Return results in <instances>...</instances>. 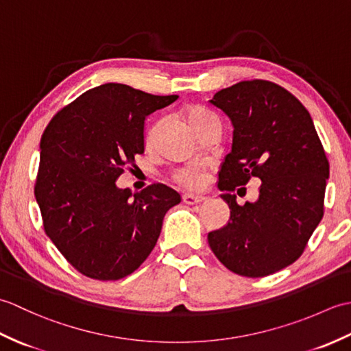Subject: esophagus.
<instances>
[{"instance_id": "esophagus-1", "label": "esophagus", "mask_w": 351, "mask_h": 351, "mask_svg": "<svg viewBox=\"0 0 351 351\" xmlns=\"http://www.w3.org/2000/svg\"><path fill=\"white\" fill-rule=\"evenodd\" d=\"M182 200H184V204H187V205H197V204H200V202H204L205 197H204V196L190 195V193H187V195L182 196Z\"/></svg>"}]
</instances>
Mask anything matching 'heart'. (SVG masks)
I'll return each mask as SVG.
<instances>
[{"label":"heart","mask_w":351,"mask_h":351,"mask_svg":"<svg viewBox=\"0 0 351 351\" xmlns=\"http://www.w3.org/2000/svg\"><path fill=\"white\" fill-rule=\"evenodd\" d=\"M185 119H187L189 125L195 130L196 134L205 128L210 123H219L217 119L210 111L205 108H190L187 113H185ZM158 130V125H154L151 130L146 134V145H151L155 137V132ZM173 181L180 184L181 187L187 190H197L204 185L205 182V171L202 166H197V164H189V166L178 169L173 173Z\"/></svg>","instance_id":"heart-1"}]
</instances>
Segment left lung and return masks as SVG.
Segmentation results:
<instances>
[{
    "label": "left lung",
    "instance_id": "8db88e82",
    "mask_svg": "<svg viewBox=\"0 0 351 351\" xmlns=\"http://www.w3.org/2000/svg\"><path fill=\"white\" fill-rule=\"evenodd\" d=\"M210 102L230 119L234 140L219 171L230 219L208 243L230 271L264 278L299 259L322 221L329 161L309 111L279 84L240 81ZM252 177L260 197L238 206L230 193Z\"/></svg>",
    "mask_w": 351,
    "mask_h": 351
}]
</instances>
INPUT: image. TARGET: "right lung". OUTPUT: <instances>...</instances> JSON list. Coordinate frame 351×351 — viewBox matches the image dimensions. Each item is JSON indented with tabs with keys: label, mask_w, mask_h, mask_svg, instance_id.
<instances>
[{
	"label": "right lung",
	"mask_w": 351,
	"mask_h": 351,
	"mask_svg": "<svg viewBox=\"0 0 351 351\" xmlns=\"http://www.w3.org/2000/svg\"><path fill=\"white\" fill-rule=\"evenodd\" d=\"M178 95L107 83L51 119L40 138L34 196L45 232L66 261L96 280H119L145 263L162 219L181 202L164 184L131 193L116 180L145 152V119Z\"/></svg>",
	"instance_id": "1"
}]
</instances>
